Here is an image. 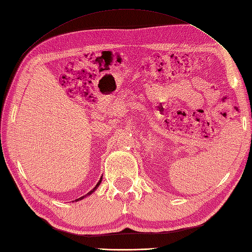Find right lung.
I'll use <instances>...</instances> for the list:
<instances>
[{"label":"right lung","instance_id":"obj_1","mask_svg":"<svg viewBox=\"0 0 252 252\" xmlns=\"http://www.w3.org/2000/svg\"><path fill=\"white\" fill-rule=\"evenodd\" d=\"M101 180H102V176L100 177V180H99V182H98V183L96 184V186L94 187V189H92L90 192H88L87 194H85V195H83V197H81V198H79V199H77V200H75V201H76V202H77V201H80V200H82V199H84V198H87V197H88V195H91V194H92V193H93V192L95 191V190H96V189L98 188V186H99V185H100V183H101Z\"/></svg>","mask_w":252,"mask_h":252}]
</instances>
